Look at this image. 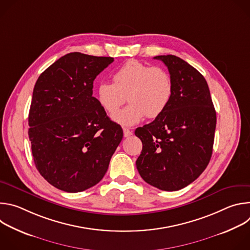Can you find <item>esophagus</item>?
<instances>
[{"label": "esophagus", "mask_w": 250, "mask_h": 250, "mask_svg": "<svg viewBox=\"0 0 250 250\" xmlns=\"http://www.w3.org/2000/svg\"><path fill=\"white\" fill-rule=\"evenodd\" d=\"M129 135H132V131L129 130V129L126 128V127H124V136H125V137H127V136H129Z\"/></svg>", "instance_id": "esophagus-1"}]
</instances>
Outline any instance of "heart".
I'll list each match as a JSON object with an SVG mask.
<instances>
[{"instance_id": "b5f03b06", "label": "heart", "mask_w": 250, "mask_h": 250, "mask_svg": "<svg viewBox=\"0 0 250 250\" xmlns=\"http://www.w3.org/2000/svg\"><path fill=\"white\" fill-rule=\"evenodd\" d=\"M173 96L170 74L162 67L128 60L113 74V83L101 82L96 98L102 108L113 115L125 101L130 104L113 116V120L125 126L138 124L146 118L160 117Z\"/></svg>"}]
</instances>
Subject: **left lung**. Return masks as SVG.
I'll return each instance as SVG.
<instances>
[{
	"mask_svg": "<svg viewBox=\"0 0 250 250\" xmlns=\"http://www.w3.org/2000/svg\"><path fill=\"white\" fill-rule=\"evenodd\" d=\"M173 96L165 112L134 131L142 142L135 164L141 178L163 191L180 190L203 173L212 153L217 125L209 89L197 69L175 55H159Z\"/></svg>",
	"mask_w": 250,
	"mask_h": 250,
	"instance_id": "1",
	"label": "left lung"
}]
</instances>
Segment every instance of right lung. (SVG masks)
<instances>
[{"label":"right lung","mask_w":250,"mask_h":250,"mask_svg":"<svg viewBox=\"0 0 250 250\" xmlns=\"http://www.w3.org/2000/svg\"><path fill=\"white\" fill-rule=\"evenodd\" d=\"M114 61L68 53L41 74L28 114L33 161L44 179L68 193L98 184L123 139V128L93 97V82Z\"/></svg>","instance_id":"right-lung-1"}]
</instances>
